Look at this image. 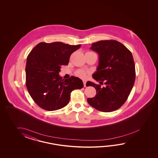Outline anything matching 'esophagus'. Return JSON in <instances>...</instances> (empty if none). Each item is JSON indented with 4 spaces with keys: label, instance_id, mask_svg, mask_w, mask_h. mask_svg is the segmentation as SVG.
Wrapping results in <instances>:
<instances>
[{
    "label": "esophagus",
    "instance_id": "esophagus-1",
    "mask_svg": "<svg viewBox=\"0 0 158 158\" xmlns=\"http://www.w3.org/2000/svg\"><path fill=\"white\" fill-rule=\"evenodd\" d=\"M83 83H84V87H86V81L83 80Z\"/></svg>",
    "mask_w": 158,
    "mask_h": 158
}]
</instances>
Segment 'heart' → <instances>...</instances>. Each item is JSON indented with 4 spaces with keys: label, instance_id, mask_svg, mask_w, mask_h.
I'll return each instance as SVG.
<instances>
[{
    "label": "heart",
    "instance_id": "obj_1",
    "mask_svg": "<svg viewBox=\"0 0 158 158\" xmlns=\"http://www.w3.org/2000/svg\"><path fill=\"white\" fill-rule=\"evenodd\" d=\"M89 74V72L87 71H85L84 69H78L76 72V74L78 77L82 78V79H85L87 77V74Z\"/></svg>",
    "mask_w": 158,
    "mask_h": 158
}]
</instances>
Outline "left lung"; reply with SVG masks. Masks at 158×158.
<instances>
[{"label":"left lung","instance_id":"left-lung-1","mask_svg":"<svg viewBox=\"0 0 158 158\" xmlns=\"http://www.w3.org/2000/svg\"><path fill=\"white\" fill-rule=\"evenodd\" d=\"M98 52L99 65L93 77L100 85L87 81V86L96 89L95 97L87 98L88 103L98 111L109 112L121 107L127 101L135 79V71L131 52L115 40H100L91 44Z\"/></svg>","mask_w":158,"mask_h":158}]
</instances>
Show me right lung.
Segmentation results:
<instances>
[{
	"label": "right lung",
	"mask_w": 158,
	"mask_h": 158,
	"mask_svg": "<svg viewBox=\"0 0 158 158\" xmlns=\"http://www.w3.org/2000/svg\"><path fill=\"white\" fill-rule=\"evenodd\" d=\"M80 47L60 42H40L30 51L25 68L26 86L39 107L47 111L64 107L71 92L84 87L79 78L71 76L64 80L59 74L61 66L68 65L71 54Z\"/></svg>",
	"instance_id": "1"
}]
</instances>
